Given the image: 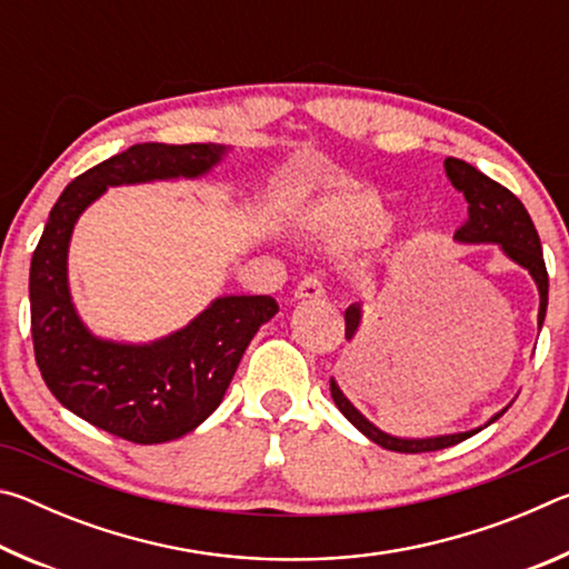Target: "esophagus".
Segmentation results:
<instances>
[{"label": "esophagus", "mask_w": 569, "mask_h": 569, "mask_svg": "<svg viewBox=\"0 0 569 569\" xmlns=\"http://www.w3.org/2000/svg\"><path fill=\"white\" fill-rule=\"evenodd\" d=\"M326 291H323V283L319 276H306L301 283H298L296 288V301H306V298H321Z\"/></svg>", "instance_id": "obj_1"}]
</instances>
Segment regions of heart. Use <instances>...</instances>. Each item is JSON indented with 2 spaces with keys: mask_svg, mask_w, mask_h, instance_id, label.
Returning a JSON list of instances; mask_svg holds the SVG:
<instances>
[{
  "mask_svg": "<svg viewBox=\"0 0 569 569\" xmlns=\"http://www.w3.org/2000/svg\"><path fill=\"white\" fill-rule=\"evenodd\" d=\"M311 228L336 248L379 243L389 233L391 213L371 192H336L311 210Z\"/></svg>",
  "mask_w": 569,
  "mask_h": 569,
  "instance_id": "b5f03b06",
  "label": "heart"
}]
</instances>
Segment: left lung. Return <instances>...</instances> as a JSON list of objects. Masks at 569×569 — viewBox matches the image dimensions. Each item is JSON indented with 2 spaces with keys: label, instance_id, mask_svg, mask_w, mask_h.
Listing matches in <instances>:
<instances>
[{
  "label": "left lung",
  "instance_id": "1",
  "mask_svg": "<svg viewBox=\"0 0 569 569\" xmlns=\"http://www.w3.org/2000/svg\"><path fill=\"white\" fill-rule=\"evenodd\" d=\"M445 170H447V178L451 180V186H455L467 200V220H465V226L457 230L455 238L459 240V243H497L499 248H502V253L509 258V261L522 266L525 271L532 276V281L539 291L537 326L542 329L545 313H547V291H550V278H547L542 243H539L537 228L532 223V218H529L527 208L522 206V200H519L515 192H509L505 186H499V182H495L492 178H487L485 172H479L475 166H469V162H465V160L447 158ZM343 319H346V341H351L361 326V303H353L346 308ZM331 397L343 417L349 419L363 437H369L373 445H379L389 451H403V455H419V451H437V449L455 447V445H459V441L475 437L477 431H481V427H479L471 431H459V435L427 437V439L391 437V435H387V431H381L379 427H373V423L366 419L349 399L343 397V391L339 389V383H336L333 379H331ZM507 409H509V403L502 411H497L495 417L485 423V427L495 423Z\"/></svg>",
  "mask_w": 569,
  "mask_h": 569
}]
</instances>
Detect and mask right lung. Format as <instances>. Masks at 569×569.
I'll return each mask as SVG.
<instances>
[{
    "instance_id": "obj_1",
    "label": "right lung",
    "mask_w": 569,
    "mask_h": 569,
    "mask_svg": "<svg viewBox=\"0 0 569 569\" xmlns=\"http://www.w3.org/2000/svg\"><path fill=\"white\" fill-rule=\"evenodd\" d=\"M228 152L216 142H140L82 172L50 210L30 266L34 359L52 397L134 445L200 427L223 401L250 339L278 313L271 296H220L180 331L150 343L98 339L72 303L67 250L77 218L112 186L200 178Z\"/></svg>"
}]
</instances>
